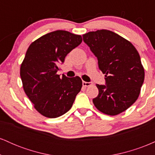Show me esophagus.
Masks as SVG:
<instances>
[{
    "mask_svg": "<svg viewBox=\"0 0 155 155\" xmlns=\"http://www.w3.org/2000/svg\"><path fill=\"white\" fill-rule=\"evenodd\" d=\"M82 84L84 87H90L92 85V83L91 82H87V81H83Z\"/></svg>",
    "mask_w": 155,
    "mask_h": 155,
    "instance_id": "1",
    "label": "esophagus"
}]
</instances>
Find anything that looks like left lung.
<instances>
[{
    "instance_id": "obj_1",
    "label": "left lung",
    "mask_w": 155,
    "mask_h": 155,
    "mask_svg": "<svg viewBox=\"0 0 155 155\" xmlns=\"http://www.w3.org/2000/svg\"><path fill=\"white\" fill-rule=\"evenodd\" d=\"M83 40L97 57L106 77V85H96L98 95L92 102L107 115L122 113L138 99L144 80L138 51L127 39L108 30L89 32Z\"/></svg>"
}]
</instances>
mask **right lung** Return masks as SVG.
I'll return each mask as SVG.
<instances>
[{
    "label": "right lung",
    "mask_w": 155,
    "mask_h": 155,
    "mask_svg": "<svg viewBox=\"0 0 155 155\" xmlns=\"http://www.w3.org/2000/svg\"><path fill=\"white\" fill-rule=\"evenodd\" d=\"M81 41L80 35L56 31L42 35L28 47L20 66L21 79L27 96L43 116L63 115L81 90V78L60 77L57 72L66 55Z\"/></svg>",
    "instance_id": "right-lung-1"
}]
</instances>
